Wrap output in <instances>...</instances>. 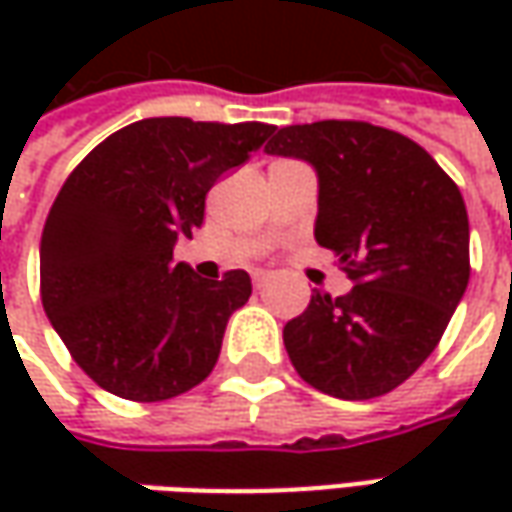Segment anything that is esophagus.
<instances>
[{
    "instance_id": "1",
    "label": "esophagus",
    "mask_w": 512,
    "mask_h": 512,
    "mask_svg": "<svg viewBox=\"0 0 512 512\" xmlns=\"http://www.w3.org/2000/svg\"><path fill=\"white\" fill-rule=\"evenodd\" d=\"M267 279H270L267 270H253V287H256V290H262V287L267 285Z\"/></svg>"
}]
</instances>
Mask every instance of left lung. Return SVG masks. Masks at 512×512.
<instances>
[{"mask_svg": "<svg viewBox=\"0 0 512 512\" xmlns=\"http://www.w3.org/2000/svg\"><path fill=\"white\" fill-rule=\"evenodd\" d=\"M265 150L316 168V242L356 282L336 299L310 296L285 325L287 356L327 396H384L422 367L462 302L470 279L462 193L422 145L370 122L287 125Z\"/></svg>", "mask_w": 512, "mask_h": 512, "instance_id": "left-lung-1", "label": "left lung"}]
</instances>
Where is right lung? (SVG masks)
<instances>
[{"mask_svg":"<svg viewBox=\"0 0 512 512\" xmlns=\"http://www.w3.org/2000/svg\"><path fill=\"white\" fill-rule=\"evenodd\" d=\"M265 122L142 119L70 170L39 250V293L73 362L102 390L165 402L216 367L250 276L202 279L173 245L205 222L207 190L265 145Z\"/></svg>","mask_w":512,"mask_h":512,"instance_id":"1","label":"right lung"}]
</instances>
